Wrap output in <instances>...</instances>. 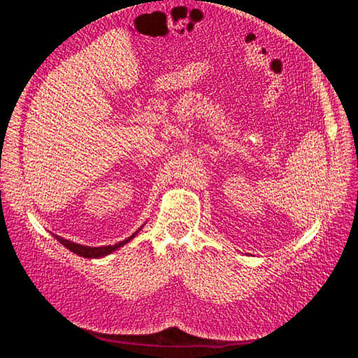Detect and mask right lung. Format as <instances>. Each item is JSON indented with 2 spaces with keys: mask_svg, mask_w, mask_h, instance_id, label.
Returning <instances> with one entry per match:
<instances>
[{
  "mask_svg": "<svg viewBox=\"0 0 358 358\" xmlns=\"http://www.w3.org/2000/svg\"><path fill=\"white\" fill-rule=\"evenodd\" d=\"M142 230V227H140V229L134 233V234H131L129 237H127L125 241H122V242H119V243H115V245H109V246H99V248H94V246H83V245H79V243H74V242H70V241H67V239H64V237H59V236H57L55 234V237H57V241L59 242V243H62L64 246H66L67 249H70L71 252H74V254H78V255H80V257H85V258H100V257H104V255H109V254H112L113 251H116L117 248H121V246H124L125 243H128L129 241L133 239V237Z\"/></svg>",
  "mask_w": 358,
  "mask_h": 358,
  "instance_id": "right-lung-1",
  "label": "right lung"
}]
</instances>
